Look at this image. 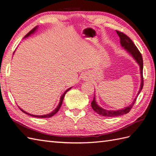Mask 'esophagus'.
Instances as JSON below:
<instances>
[{"label": "esophagus", "mask_w": 156, "mask_h": 156, "mask_svg": "<svg viewBox=\"0 0 156 156\" xmlns=\"http://www.w3.org/2000/svg\"><path fill=\"white\" fill-rule=\"evenodd\" d=\"M82 78H83L84 80H87V78H88V77H87V76H84Z\"/></svg>", "instance_id": "34e87169"}]
</instances>
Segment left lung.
<instances>
[{
  "label": "left lung",
  "mask_w": 156,
  "mask_h": 156,
  "mask_svg": "<svg viewBox=\"0 0 156 156\" xmlns=\"http://www.w3.org/2000/svg\"><path fill=\"white\" fill-rule=\"evenodd\" d=\"M117 34H118L119 37H120V42L122 47H123L125 49H127V51L130 54L133 58L136 60L137 64L140 66V70H141V82L140 90L137 94V96L134 99L133 102H132V104L127 107L126 108L120 109L118 111H107L105 109L102 108L101 107L97 104V102L95 101V97H94L93 100H92L91 102V107L93 108V110L97 112L98 115L104 116V117H117V116H121L122 115L127 114L131 111V109L133 108V106L135 104V101L137 100V98L138 97L139 94L140 93L142 88L144 87V77H143V68H144V62H143V58H142L141 54L140 51H139L137 48L135 46V45L133 44V42L132 41L131 39L129 38L127 35H125L122 32H121L119 31H116Z\"/></svg>",
  "instance_id": "8db88e82"
}]
</instances>
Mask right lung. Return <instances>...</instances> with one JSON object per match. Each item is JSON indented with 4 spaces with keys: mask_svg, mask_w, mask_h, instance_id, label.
Wrapping results in <instances>:
<instances>
[{
    "mask_svg": "<svg viewBox=\"0 0 156 156\" xmlns=\"http://www.w3.org/2000/svg\"><path fill=\"white\" fill-rule=\"evenodd\" d=\"M37 26H36L35 27H34V29H31V30L29 31L28 34L26 35L25 36V37H28V36H29L31 34H34V33L35 31V30L36 29H37ZM69 89H70V88H68L67 90H66L64 94H63V95L61 97V98H60V101H59V105H58V106L57 107V108H56L54 111H53L51 113H49V114H48V115H30V114H29V113H27V112H26L25 111H24L23 110H22L21 108H20L21 109V111H23V112H25V113H26V114H27V115H31V116H32V117H38V118H49V117H52V116H54L55 113H57V112H58V111L59 110V108H60V107H61V106H62V102H63V100H64V96H65V94H66V92H67Z\"/></svg>",
    "mask_w": 156,
    "mask_h": 156,
    "instance_id": "obj_1",
    "label": "right lung"
}]
</instances>
